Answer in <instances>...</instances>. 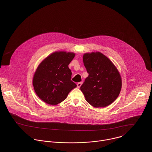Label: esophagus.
Here are the masks:
<instances>
[{
	"label": "esophagus",
	"instance_id": "esophagus-1",
	"mask_svg": "<svg viewBox=\"0 0 152 152\" xmlns=\"http://www.w3.org/2000/svg\"><path fill=\"white\" fill-rule=\"evenodd\" d=\"M82 82H79V83H78L77 84V88H80V87H81V86L82 85Z\"/></svg>",
	"mask_w": 152,
	"mask_h": 152
}]
</instances>
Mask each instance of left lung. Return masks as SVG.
Masks as SVG:
<instances>
[{
    "label": "left lung",
    "mask_w": 152,
    "mask_h": 152,
    "mask_svg": "<svg viewBox=\"0 0 152 152\" xmlns=\"http://www.w3.org/2000/svg\"><path fill=\"white\" fill-rule=\"evenodd\" d=\"M83 62L89 75L80 89L86 101L96 108L111 104L118 97L122 86L115 65L99 52L85 53Z\"/></svg>",
    "instance_id": "obj_1"
}]
</instances>
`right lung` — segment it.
<instances>
[{"mask_svg": "<svg viewBox=\"0 0 152 152\" xmlns=\"http://www.w3.org/2000/svg\"><path fill=\"white\" fill-rule=\"evenodd\" d=\"M75 56L73 52H55L44 58L34 74L32 84L37 96L55 105L64 101L76 84L71 80L68 65Z\"/></svg>", "mask_w": 152, "mask_h": 152, "instance_id": "add662e5", "label": "right lung"}]
</instances>
